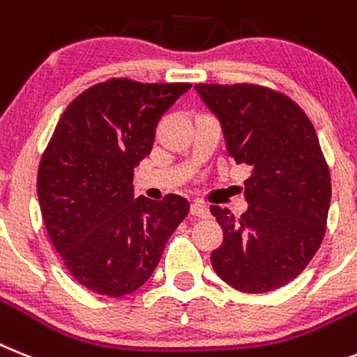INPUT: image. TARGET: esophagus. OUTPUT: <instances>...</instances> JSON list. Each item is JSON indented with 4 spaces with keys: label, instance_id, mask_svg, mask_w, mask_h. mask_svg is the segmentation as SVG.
<instances>
[{
    "label": "esophagus",
    "instance_id": "obj_1",
    "mask_svg": "<svg viewBox=\"0 0 357 357\" xmlns=\"http://www.w3.org/2000/svg\"><path fill=\"white\" fill-rule=\"evenodd\" d=\"M190 213L196 217H201V219H208L210 217V210L208 206L203 203V201H194L190 206Z\"/></svg>",
    "mask_w": 357,
    "mask_h": 357
}]
</instances>
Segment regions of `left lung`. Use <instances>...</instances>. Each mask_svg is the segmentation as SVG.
<instances>
[{"label": "left lung", "mask_w": 357, "mask_h": 357, "mask_svg": "<svg viewBox=\"0 0 357 357\" xmlns=\"http://www.w3.org/2000/svg\"><path fill=\"white\" fill-rule=\"evenodd\" d=\"M194 88L221 122L228 156L252 167L243 215L210 206L222 228L213 269L243 293L278 289L305 269L325 235L331 172L314 127L296 102L264 86Z\"/></svg>", "instance_id": "obj_1"}]
</instances>
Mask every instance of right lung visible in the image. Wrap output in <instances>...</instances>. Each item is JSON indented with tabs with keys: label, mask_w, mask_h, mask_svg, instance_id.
Instances as JSON below:
<instances>
[{
	"label": "right lung",
	"mask_w": 357,
	"mask_h": 357,
	"mask_svg": "<svg viewBox=\"0 0 357 357\" xmlns=\"http://www.w3.org/2000/svg\"><path fill=\"white\" fill-rule=\"evenodd\" d=\"M188 82L109 79L64 109L43 153L37 196L50 241L80 286L119 298L144 286L190 203L135 199V167Z\"/></svg>",
	"instance_id": "add662e5"
}]
</instances>
